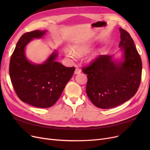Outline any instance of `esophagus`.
Segmentation results:
<instances>
[{"mask_svg":"<svg viewBox=\"0 0 150 150\" xmlns=\"http://www.w3.org/2000/svg\"><path fill=\"white\" fill-rule=\"evenodd\" d=\"M81 69H79V68H76L75 71H74V74H80L81 73Z\"/></svg>","mask_w":150,"mask_h":150,"instance_id":"1","label":"esophagus"}]
</instances>
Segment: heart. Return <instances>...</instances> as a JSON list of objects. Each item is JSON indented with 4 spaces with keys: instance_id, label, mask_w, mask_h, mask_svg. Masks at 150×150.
<instances>
[{
    "instance_id": "b5f03b06",
    "label": "heart",
    "mask_w": 150,
    "mask_h": 150,
    "mask_svg": "<svg viewBox=\"0 0 150 150\" xmlns=\"http://www.w3.org/2000/svg\"><path fill=\"white\" fill-rule=\"evenodd\" d=\"M92 47L91 43L86 42V43H78L75 44L72 47V51L74 52H72L69 49L64 50V52L66 54V56L70 57H73L74 56H82L84 54L88 52ZM99 56L98 52H94L90 55L88 57V62H92L94 60H96Z\"/></svg>"
}]
</instances>
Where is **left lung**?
<instances>
[{"label": "left lung", "mask_w": 150, "mask_h": 150, "mask_svg": "<svg viewBox=\"0 0 150 150\" xmlns=\"http://www.w3.org/2000/svg\"><path fill=\"white\" fill-rule=\"evenodd\" d=\"M122 59L101 55L89 66L83 68L88 74L86 93L94 105L110 109L128 101L137 92L142 78V62L133 39L120 28Z\"/></svg>", "instance_id": "8db88e82"}]
</instances>
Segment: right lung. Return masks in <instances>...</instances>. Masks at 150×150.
<instances>
[{
  "mask_svg": "<svg viewBox=\"0 0 150 150\" xmlns=\"http://www.w3.org/2000/svg\"><path fill=\"white\" fill-rule=\"evenodd\" d=\"M47 30H34L22 35L11 58L9 75L15 91L21 101L37 108L53 106L74 74V67L56 62L54 51L42 64H34L26 57L25 47L34 39L42 38Z\"/></svg>",
  "mask_w": 150,
  "mask_h": 150,
  "instance_id": "add662e5",
  "label": "right lung"
}]
</instances>
